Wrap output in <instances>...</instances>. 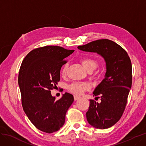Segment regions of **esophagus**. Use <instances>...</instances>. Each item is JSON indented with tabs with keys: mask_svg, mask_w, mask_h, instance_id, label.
<instances>
[{
	"mask_svg": "<svg viewBox=\"0 0 146 146\" xmlns=\"http://www.w3.org/2000/svg\"><path fill=\"white\" fill-rule=\"evenodd\" d=\"M74 98L75 100H78L79 99H80V98L79 96H74Z\"/></svg>",
	"mask_w": 146,
	"mask_h": 146,
	"instance_id": "obj_1",
	"label": "esophagus"
}]
</instances>
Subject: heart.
Wrapping results in <instances>:
<instances>
[{"mask_svg": "<svg viewBox=\"0 0 146 146\" xmlns=\"http://www.w3.org/2000/svg\"><path fill=\"white\" fill-rule=\"evenodd\" d=\"M82 64L87 70H92L98 65V61L92 57H85L81 60ZM67 66L64 64L61 68V73L64 76L66 72ZM68 90L76 95H82L84 92L90 89V85L85 82H72L68 86Z\"/></svg>", "mask_w": 146, "mask_h": 146, "instance_id": "b5f03b06", "label": "heart"}]
</instances>
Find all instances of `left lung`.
Wrapping results in <instances>:
<instances>
[{
    "label": "left lung",
    "mask_w": 146,
    "mask_h": 146,
    "mask_svg": "<svg viewBox=\"0 0 146 146\" xmlns=\"http://www.w3.org/2000/svg\"><path fill=\"white\" fill-rule=\"evenodd\" d=\"M77 47L83 51L97 52L106 61L105 78L93 92L94 96L100 98L101 102L90 100L86 115L92 126L108 129L121 119L125 109L132 83L130 58L121 46L107 39H98Z\"/></svg>",
    "instance_id": "1"
}]
</instances>
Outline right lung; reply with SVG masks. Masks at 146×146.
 Segmentation results:
<instances>
[{"label":"right lung","mask_w":146,"mask_h":146,"mask_svg":"<svg viewBox=\"0 0 146 146\" xmlns=\"http://www.w3.org/2000/svg\"><path fill=\"white\" fill-rule=\"evenodd\" d=\"M74 52L56 46L38 47L30 51L21 65L18 83L23 110L33 124L45 133H52L63 126L66 113L74 102V96L68 92L57 100L50 93L60 81L65 58Z\"/></svg>","instance_id":"obj_1"}]
</instances>
